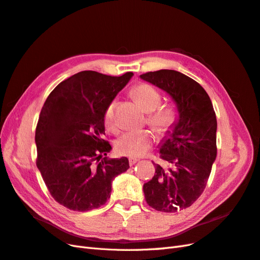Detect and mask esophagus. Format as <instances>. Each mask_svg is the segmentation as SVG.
Instances as JSON below:
<instances>
[{"label":"esophagus","instance_id":"1","mask_svg":"<svg viewBox=\"0 0 260 260\" xmlns=\"http://www.w3.org/2000/svg\"><path fill=\"white\" fill-rule=\"evenodd\" d=\"M137 161H138V159H137V158H135V157H130V158H129V164H130V166H133V165H135Z\"/></svg>","mask_w":260,"mask_h":260}]
</instances>
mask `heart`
<instances>
[{"label": "heart", "instance_id": "b5f03b06", "mask_svg": "<svg viewBox=\"0 0 260 260\" xmlns=\"http://www.w3.org/2000/svg\"><path fill=\"white\" fill-rule=\"evenodd\" d=\"M132 95L136 98L140 106L148 113L147 123L159 135H167L175 127L177 121L176 112L169 107L158 108L161 102V96L154 86L147 83H141L132 90ZM116 105V100L109 102L104 113V124L111 131H116L118 129L115 119ZM153 142L154 136L151 131L136 130L123 133L116 141L115 145L118 154L130 157H140L151 148Z\"/></svg>", "mask_w": 260, "mask_h": 260}]
</instances>
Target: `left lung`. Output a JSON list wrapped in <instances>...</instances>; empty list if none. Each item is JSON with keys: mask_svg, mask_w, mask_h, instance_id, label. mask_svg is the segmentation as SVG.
I'll use <instances>...</instances> for the list:
<instances>
[{"mask_svg": "<svg viewBox=\"0 0 260 260\" xmlns=\"http://www.w3.org/2000/svg\"><path fill=\"white\" fill-rule=\"evenodd\" d=\"M144 81L166 92L175 102V127L159 143L162 164L144 183L146 203L162 212L190 207L205 188L217 157V119L203 86L176 70L161 69L141 75Z\"/></svg>", "mask_w": 260, "mask_h": 260, "instance_id": "obj_1", "label": "left lung"}]
</instances>
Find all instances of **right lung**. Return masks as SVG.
<instances>
[{"label":"right lung","instance_id":"1","mask_svg":"<svg viewBox=\"0 0 260 260\" xmlns=\"http://www.w3.org/2000/svg\"><path fill=\"white\" fill-rule=\"evenodd\" d=\"M132 73L112 77L84 70L60 82L46 99L36 129L37 167L53 199L76 211L101 207L127 157L107 159L104 113Z\"/></svg>","mask_w":260,"mask_h":260}]
</instances>
